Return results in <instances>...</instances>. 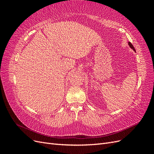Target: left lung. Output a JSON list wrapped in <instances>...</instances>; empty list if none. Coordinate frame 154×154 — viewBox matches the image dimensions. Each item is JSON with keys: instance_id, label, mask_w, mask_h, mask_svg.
<instances>
[{"instance_id": "obj_1", "label": "left lung", "mask_w": 154, "mask_h": 154, "mask_svg": "<svg viewBox=\"0 0 154 154\" xmlns=\"http://www.w3.org/2000/svg\"><path fill=\"white\" fill-rule=\"evenodd\" d=\"M128 45H129V46L130 47V48L132 49L135 51V52H136V49H135V48H134V47L133 46V45H132L131 43H130V42H128Z\"/></svg>"}]
</instances>
